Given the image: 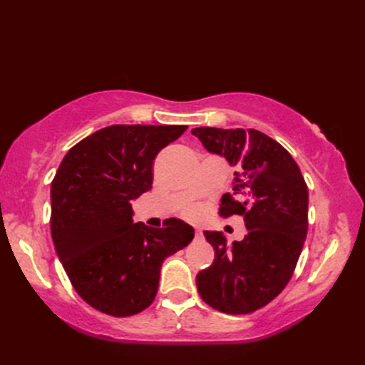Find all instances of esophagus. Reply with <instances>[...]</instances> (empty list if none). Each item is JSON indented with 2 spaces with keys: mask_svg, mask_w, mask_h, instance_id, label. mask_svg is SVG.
<instances>
[{
  "mask_svg": "<svg viewBox=\"0 0 365 365\" xmlns=\"http://www.w3.org/2000/svg\"><path fill=\"white\" fill-rule=\"evenodd\" d=\"M200 235H202V230H200V229H196V237H200Z\"/></svg>",
  "mask_w": 365,
  "mask_h": 365,
  "instance_id": "obj_1",
  "label": "esophagus"
}]
</instances>
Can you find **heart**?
<instances>
[{"mask_svg": "<svg viewBox=\"0 0 365 365\" xmlns=\"http://www.w3.org/2000/svg\"><path fill=\"white\" fill-rule=\"evenodd\" d=\"M196 215H197L196 208H191V210H190V216H196Z\"/></svg>", "mask_w": 365, "mask_h": 365, "instance_id": "obj_1", "label": "heart"}]
</instances>
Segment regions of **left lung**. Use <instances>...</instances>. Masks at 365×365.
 <instances>
[{
	"label": "left lung",
	"instance_id": "left-lung-1",
	"mask_svg": "<svg viewBox=\"0 0 365 365\" xmlns=\"http://www.w3.org/2000/svg\"><path fill=\"white\" fill-rule=\"evenodd\" d=\"M191 133L237 168L220 215H242L247 229L232 245L222 232L204 230L215 260L197 273V292L220 312H254L284 290L297 267L307 234V185L292 155L262 131L199 127Z\"/></svg>",
	"mask_w": 365,
	"mask_h": 365
}]
</instances>
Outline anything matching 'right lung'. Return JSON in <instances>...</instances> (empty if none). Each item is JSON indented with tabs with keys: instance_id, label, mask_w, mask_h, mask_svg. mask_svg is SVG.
Here are the masks:
<instances>
[{
	"instance_id": "add662e5",
	"label": "right lung",
	"mask_w": 365,
	"mask_h": 365,
	"mask_svg": "<svg viewBox=\"0 0 365 365\" xmlns=\"http://www.w3.org/2000/svg\"><path fill=\"white\" fill-rule=\"evenodd\" d=\"M187 125H111L75 144L51 182V238L76 293L113 317L143 312L166 257L195 238L170 218L155 229L133 221L131 202L152 188L158 152Z\"/></svg>"
}]
</instances>
